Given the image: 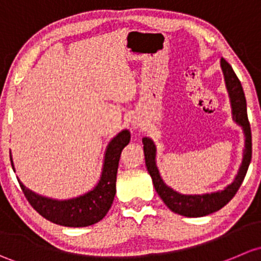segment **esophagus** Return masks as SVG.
Masks as SVG:
<instances>
[{
    "label": "esophagus",
    "mask_w": 261,
    "mask_h": 261,
    "mask_svg": "<svg viewBox=\"0 0 261 261\" xmlns=\"http://www.w3.org/2000/svg\"><path fill=\"white\" fill-rule=\"evenodd\" d=\"M133 125H134V127H137V125H138V124H137V123H133Z\"/></svg>",
    "instance_id": "esophagus-1"
}]
</instances>
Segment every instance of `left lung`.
Segmentation results:
<instances>
[{
    "mask_svg": "<svg viewBox=\"0 0 261 261\" xmlns=\"http://www.w3.org/2000/svg\"><path fill=\"white\" fill-rule=\"evenodd\" d=\"M221 69L224 72L225 84H226L227 91H229L231 109H232V119L243 127L244 134H245V149H244L243 162L239 168L238 174L232 184L225 187L222 191L217 192L205 193V195H182L176 192L168 187L163 182L155 165V146L152 139L144 137L143 142L144 158H146V166L148 173L152 177L153 186L157 191L158 196L162 198L171 211L187 217H201L210 215L212 212L219 211L229 203L231 198L235 196L238 190L243 184L245 174L248 172L249 165L251 161V129L250 123L248 119V112H246V99L244 94L243 87L240 80L236 76L235 71L232 70L231 65L225 59H221Z\"/></svg>",
    "mask_w": 261,
    "mask_h": 261,
    "instance_id": "1",
    "label": "left lung"
}]
</instances>
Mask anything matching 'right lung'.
<instances>
[{
	"mask_svg": "<svg viewBox=\"0 0 261 261\" xmlns=\"http://www.w3.org/2000/svg\"><path fill=\"white\" fill-rule=\"evenodd\" d=\"M129 130L124 129L109 142L98 185L89 192L79 197L70 198V200H53V198L44 197L26 189L25 185L17 178L21 190L25 193L32 207L42 217L54 224L68 227H84L96 224L106 216L114 200L120 153L129 143ZM10 158L12 168L15 170L11 155Z\"/></svg>",
	"mask_w": 261,
	"mask_h": 261,
	"instance_id": "add662e5",
	"label": "right lung"
}]
</instances>
